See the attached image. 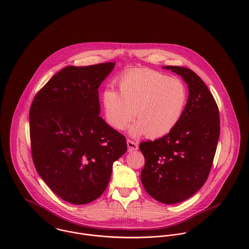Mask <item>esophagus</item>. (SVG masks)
<instances>
[{"mask_svg":"<svg viewBox=\"0 0 249 249\" xmlns=\"http://www.w3.org/2000/svg\"><path fill=\"white\" fill-rule=\"evenodd\" d=\"M127 147H128V151H134V150H137L139 148V145L137 142H134V141H131V140H127Z\"/></svg>","mask_w":249,"mask_h":249,"instance_id":"obj_1","label":"esophagus"}]
</instances>
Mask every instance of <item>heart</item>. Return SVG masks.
Wrapping results in <instances>:
<instances>
[{"label": "heart", "instance_id": "heart-1", "mask_svg": "<svg viewBox=\"0 0 249 249\" xmlns=\"http://www.w3.org/2000/svg\"><path fill=\"white\" fill-rule=\"evenodd\" d=\"M118 84L120 93L107 88L102 94L112 127L124 129L135 115L137 120L128 127L132 136L159 138L178 125L187 104V90L180 79L149 69H134L124 72Z\"/></svg>", "mask_w": 249, "mask_h": 249}]
</instances>
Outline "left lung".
I'll list each match as a JSON object with an SVG mask.
<instances>
[{
  "mask_svg": "<svg viewBox=\"0 0 249 249\" xmlns=\"http://www.w3.org/2000/svg\"><path fill=\"white\" fill-rule=\"evenodd\" d=\"M182 77L189 97L178 125L155 141L142 142L141 181L146 193L165 204L196 194L207 180L219 137L218 108L213 95L195 71L163 66Z\"/></svg>",
  "mask_w": 249,
  "mask_h": 249,
  "instance_id": "left-lung-1",
  "label": "left lung"
}]
</instances>
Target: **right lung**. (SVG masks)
<instances>
[{"instance_id": "obj_1", "label": "right lung", "mask_w": 249, "mask_h": 249, "mask_svg": "<svg viewBox=\"0 0 249 249\" xmlns=\"http://www.w3.org/2000/svg\"><path fill=\"white\" fill-rule=\"evenodd\" d=\"M115 67L68 66L36 95L30 111L33 159L40 178L71 204L97 199L112 166L127 149L124 135L100 117L99 87Z\"/></svg>"}]
</instances>
